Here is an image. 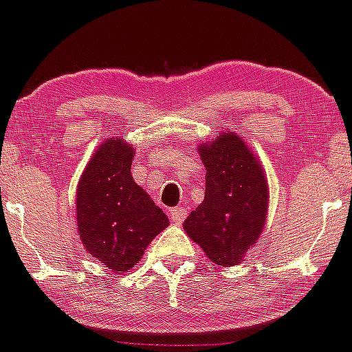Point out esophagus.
Listing matches in <instances>:
<instances>
[{"mask_svg":"<svg viewBox=\"0 0 352 352\" xmlns=\"http://www.w3.org/2000/svg\"><path fill=\"white\" fill-rule=\"evenodd\" d=\"M185 217H187V208L185 207H175L170 210V220L173 221V223L180 225L182 221L185 220Z\"/></svg>","mask_w":352,"mask_h":352,"instance_id":"1","label":"esophagus"}]
</instances>
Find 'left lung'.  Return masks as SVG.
<instances>
[{
	"label": "left lung",
	"mask_w": 352,
	"mask_h": 352,
	"mask_svg": "<svg viewBox=\"0 0 352 352\" xmlns=\"http://www.w3.org/2000/svg\"><path fill=\"white\" fill-rule=\"evenodd\" d=\"M200 157L207 168L205 199L184 230L215 265H238L265 227V173L243 139L230 132L200 145Z\"/></svg>",
	"instance_id": "1"
}]
</instances>
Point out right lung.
Here are the masks:
<instances>
[{"label":"right lung","instance_id":"1","mask_svg":"<svg viewBox=\"0 0 352 352\" xmlns=\"http://www.w3.org/2000/svg\"><path fill=\"white\" fill-rule=\"evenodd\" d=\"M134 147L122 139L99 145L79 180V236L109 270L127 272L148 243L168 227V218L131 175Z\"/></svg>","mask_w":352,"mask_h":352}]
</instances>
